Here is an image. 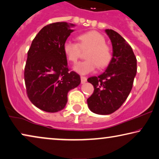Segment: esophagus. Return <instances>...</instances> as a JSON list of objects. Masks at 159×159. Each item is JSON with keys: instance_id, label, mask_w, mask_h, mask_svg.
<instances>
[{"instance_id": "esophagus-1", "label": "esophagus", "mask_w": 159, "mask_h": 159, "mask_svg": "<svg viewBox=\"0 0 159 159\" xmlns=\"http://www.w3.org/2000/svg\"><path fill=\"white\" fill-rule=\"evenodd\" d=\"M80 80H81V84H84V83H86V80H87L86 77L80 76Z\"/></svg>"}]
</instances>
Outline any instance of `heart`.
<instances>
[{
    "instance_id": "b5f03b06",
    "label": "heart",
    "mask_w": 159,
    "mask_h": 159,
    "mask_svg": "<svg viewBox=\"0 0 159 159\" xmlns=\"http://www.w3.org/2000/svg\"><path fill=\"white\" fill-rule=\"evenodd\" d=\"M79 44L68 40L63 44V52L68 60L75 64L81 57L82 51L89 49L84 61L75 67V70L80 74H88L98 67L99 69L107 66L111 61V53L108 44L105 43L104 36L97 31H89L78 37Z\"/></svg>"
}]
</instances>
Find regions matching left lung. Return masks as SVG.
<instances>
[{
  "label": "left lung",
  "instance_id": "left-lung-1",
  "mask_svg": "<svg viewBox=\"0 0 159 159\" xmlns=\"http://www.w3.org/2000/svg\"><path fill=\"white\" fill-rule=\"evenodd\" d=\"M106 32L112 44V58L104 73L87 80L94 88L87 104L98 115H109L122 106L137 72V60L130 45L115 31L106 30Z\"/></svg>",
  "mask_w": 159,
  "mask_h": 159
}]
</instances>
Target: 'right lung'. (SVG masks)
I'll list each match as a JSON object with an SVG mask.
<instances>
[{
    "label": "right lung",
    "instance_id": "add662e5",
    "mask_svg": "<svg viewBox=\"0 0 159 159\" xmlns=\"http://www.w3.org/2000/svg\"><path fill=\"white\" fill-rule=\"evenodd\" d=\"M66 22L44 26L27 52L25 68L26 94L42 110L57 112L66 107L67 94L80 83V75L68 68L63 44L73 30Z\"/></svg>",
    "mask_w": 159,
    "mask_h": 159
}]
</instances>
